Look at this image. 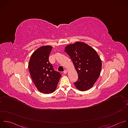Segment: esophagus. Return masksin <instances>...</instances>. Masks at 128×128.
Returning a JSON list of instances; mask_svg holds the SVG:
<instances>
[{"label": "esophagus", "instance_id": "obj_1", "mask_svg": "<svg viewBox=\"0 0 128 128\" xmlns=\"http://www.w3.org/2000/svg\"><path fill=\"white\" fill-rule=\"evenodd\" d=\"M67 72H68V71H67V70H65L64 71V72H63V73H64V74H66V73H67Z\"/></svg>", "mask_w": 128, "mask_h": 128}]
</instances>
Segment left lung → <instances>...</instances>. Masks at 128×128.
I'll use <instances>...</instances> for the list:
<instances>
[{
    "instance_id": "1",
    "label": "left lung",
    "mask_w": 128,
    "mask_h": 128,
    "mask_svg": "<svg viewBox=\"0 0 128 128\" xmlns=\"http://www.w3.org/2000/svg\"><path fill=\"white\" fill-rule=\"evenodd\" d=\"M70 57L78 75L74 84L79 90L84 92L92 88L100 75L101 59L92 47L86 43L77 42L67 45L64 49Z\"/></svg>"
}]
</instances>
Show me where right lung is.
<instances>
[{
	"label": "right lung",
	"mask_w": 128,
	"mask_h": 128,
	"mask_svg": "<svg viewBox=\"0 0 128 128\" xmlns=\"http://www.w3.org/2000/svg\"><path fill=\"white\" fill-rule=\"evenodd\" d=\"M53 47L42 46L32 54L28 67L32 80L37 90L42 93L49 94L54 92L61 77L59 72L54 70L49 61V56Z\"/></svg>",
	"instance_id": "obj_1"
}]
</instances>
